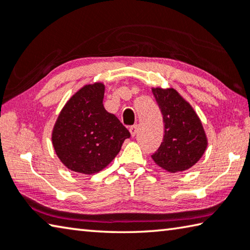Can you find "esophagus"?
<instances>
[{
	"label": "esophagus",
	"mask_w": 250,
	"mask_h": 250,
	"mask_svg": "<svg viewBox=\"0 0 250 250\" xmlns=\"http://www.w3.org/2000/svg\"><path fill=\"white\" fill-rule=\"evenodd\" d=\"M129 130H130V133H131V135H132V137H134L135 133H137V131H138V125H131L130 128H129Z\"/></svg>",
	"instance_id": "esophagus-1"
}]
</instances>
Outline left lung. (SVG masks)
Returning <instances> with one entry per match:
<instances>
[{
    "label": "left lung",
    "instance_id": "obj_1",
    "mask_svg": "<svg viewBox=\"0 0 250 250\" xmlns=\"http://www.w3.org/2000/svg\"><path fill=\"white\" fill-rule=\"evenodd\" d=\"M164 122V137L152 159L168 172H179L193 167L207 146L200 118L189 104L171 89H152Z\"/></svg>",
    "mask_w": 250,
    "mask_h": 250
}]
</instances>
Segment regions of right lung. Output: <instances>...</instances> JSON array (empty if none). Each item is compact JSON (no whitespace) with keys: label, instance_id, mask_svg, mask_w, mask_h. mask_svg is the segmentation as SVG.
<instances>
[{"label":"right lung","instance_id":"obj_1","mask_svg":"<svg viewBox=\"0 0 250 250\" xmlns=\"http://www.w3.org/2000/svg\"><path fill=\"white\" fill-rule=\"evenodd\" d=\"M104 86L87 84L71 97L59 113L53 146L59 160L71 171L94 174L119 153L128 129L104 107Z\"/></svg>","mask_w":250,"mask_h":250}]
</instances>
